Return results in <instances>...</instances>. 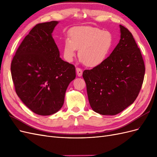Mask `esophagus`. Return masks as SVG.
<instances>
[{
	"mask_svg": "<svg viewBox=\"0 0 157 157\" xmlns=\"http://www.w3.org/2000/svg\"><path fill=\"white\" fill-rule=\"evenodd\" d=\"M76 71H77V74L78 77H81L82 75V70L80 68H76Z\"/></svg>",
	"mask_w": 157,
	"mask_h": 157,
	"instance_id": "1",
	"label": "esophagus"
}]
</instances>
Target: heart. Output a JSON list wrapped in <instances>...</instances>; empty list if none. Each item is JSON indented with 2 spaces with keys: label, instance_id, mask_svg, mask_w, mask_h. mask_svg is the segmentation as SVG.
Segmentation results:
<instances>
[{
  "label": "heart",
  "instance_id": "b5f03b06",
  "mask_svg": "<svg viewBox=\"0 0 157 157\" xmlns=\"http://www.w3.org/2000/svg\"><path fill=\"white\" fill-rule=\"evenodd\" d=\"M63 43V56L71 61L78 49V56L87 67H95L105 60L113 45L111 33L91 26L75 27L69 31Z\"/></svg>",
  "mask_w": 157,
  "mask_h": 157
}]
</instances>
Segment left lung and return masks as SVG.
<instances>
[{
	"label": "left lung",
	"instance_id": "obj_1",
	"mask_svg": "<svg viewBox=\"0 0 157 157\" xmlns=\"http://www.w3.org/2000/svg\"><path fill=\"white\" fill-rule=\"evenodd\" d=\"M121 39L103 62L82 77L90 105L103 115H115L134 102L145 75V65L132 33L120 25Z\"/></svg>",
	"mask_w": 157,
	"mask_h": 157
}]
</instances>
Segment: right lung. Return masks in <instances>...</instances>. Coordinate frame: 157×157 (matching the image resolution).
<instances>
[{
    "label": "right lung",
    "mask_w": 157,
    "mask_h": 157,
    "mask_svg": "<svg viewBox=\"0 0 157 157\" xmlns=\"http://www.w3.org/2000/svg\"><path fill=\"white\" fill-rule=\"evenodd\" d=\"M58 23L36 25L19 46L11 63L18 97L33 113L42 116L62 107L66 90L76 77L75 66L61 59L52 37Z\"/></svg>",
    "instance_id": "obj_1"
}]
</instances>
